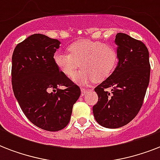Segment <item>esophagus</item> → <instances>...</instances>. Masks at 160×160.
Instances as JSON below:
<instances>
[{
    "instance_id": "esophagus-1",
    "label": "esophagus",
    "mask_w": 160,
    "mask_h": 160,
    "mask_svg": "<svg viewBox=\"0 0 160 160\" xmlns=\"http://www.w3.org/2000/svg\"><path fill=\"white\" fill-rule=\"evenodd\" d=\"M88 90H89L85 89V88H82V89H81V95H82V96H84V95H85V94L88 92Z\"/></svg>"
}]
</instances>
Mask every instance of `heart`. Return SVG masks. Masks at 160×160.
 <instances>
[{
	"instance_id": "b5f03b06",
	"label": "heart",
	"mask_w": 160,
	"mask_h": 160,
	"mask_svg": "<svg viewBox=\"0 0 160 160\" xmlns=\"http://www.w3.org/2000/svg\"><path fill=\"white\" fill-rule=\"evenodd\" d=\"M69 53L56 52L53 56L57 68L66 77L75 75L79 67H82L75 81L85 85L95 80L100 81L111 75L118 63L115 48L100 41L81 40L70 44Z\"/></svg>"
}]
</instances>
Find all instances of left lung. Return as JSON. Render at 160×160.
<instances>
[{"label": "left lung", "mask_w": 160, "mask_h": 160, "mask_svg": "<svg viewBox=\"0 0 160 160\" xmlns=\"http://www.w3.org/2000/svg\"><path fill=\"white\" fill-rule=\"evenodd\" d=\"M114 42L119 62L114 72L95 88L99 100L93 106L98 124L109 129L124 126L136 116L150 76L149 51L142 41L118 33Z\"/></svg>", "instance_id": "1"}]
</instances>
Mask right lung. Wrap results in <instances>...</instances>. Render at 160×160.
Here are the masks:
<instances>
[{
  "label": "right lung",
  "instance_id": "obj_1",
  "mask_svg": "<svg viewBox=\"0 0 160 160\" xmlns=\"http://www.w3.org/2000/svg\"><path fill=\"white\" fill-rule=\"evenodd\" d=\"M60 45L56 39L34 34L19 43L12 55L15 97L27 119L47 131H58L69 124L80 95V87L55 65L53 56Z\"/></svg>",
  "mask_w": 160,
  "mask_h": 160
}]
</instances>
